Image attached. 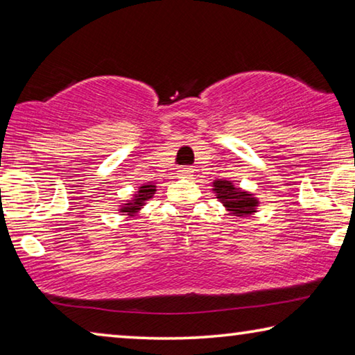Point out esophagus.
I'll use <instances>...</instances> for the list:
<instances>
[{
  "mask_svg": "<svg viewBox=\"0 0 355 355\" xmlns=\"http://www.w3.org/2000/svg\"><path fill=\"white\" fill-rule=\"evenodd\" d=\"M192 172H194V171H192L191 167H188V166L180 167V169H178V177H180V178H191Z\"/></svg>",
  "mask_w": 355,
  "mask_h": 355,
  "instance_id": "esophagus-1",
  "label": "esophagus"
}]
</instances>
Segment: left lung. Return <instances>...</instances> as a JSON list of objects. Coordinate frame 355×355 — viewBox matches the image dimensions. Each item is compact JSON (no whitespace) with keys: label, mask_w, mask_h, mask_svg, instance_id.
Here are the masks:
<instances>
[{"label":"left lung","mask_w":355,"mask_h":355,"mask_svg":"<svg viewBox=\"0 0 355 355\" xmlns=\"http://www.w3.org/2000/svg\"><path fill=\"white\" fill-rule=\"evenodd\" d=\"M213 191L216 199H219L227 211L232 216H238V218H244V216L255 213L258 203H260L254 194L241 189L239 186H235L228 180H214Z\"/></svg>","instance_id":"obj_1"}]
</instances>
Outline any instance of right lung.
Here are the masks:
<instances>
[{
    "mask_svg": "<svg viewBox=\"0 0 355 355\" xmlns=\"http://www.w3.org/2000/svg\"><path fill=\"white\" fill-rule=\"evenodd\" d=\"M156 192V186L155 184H142L139 186V189L136 191V194H133V199L127 200L122 205H119V211L125 213L130 218H133L137 213L141 211V208L152 199L153 194Z\"/></svg>",
    "mask_w": 355,
    "mask_h": 355,
    "instance_id": "add662e5",
    "label": "right lung"
}]
</instances>
